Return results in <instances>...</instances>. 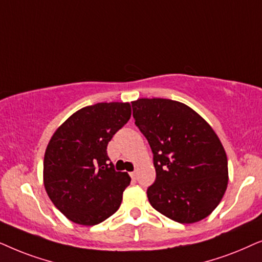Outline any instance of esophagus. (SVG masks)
<instances>
[{
  "label": "esophagus",
  "mask_w": 262,
  "mask_h": 262,
  "mask_svg": "<svg viewBox=\"0 0 262 262\" xmlns=\"http://www.w3.org/2000/svg\"><path fill=\"white\" fill-rule=\"evenodd\" d=\"M130 177H132V180H137L138 179V172L137 171H133V172H130Z\"/></svg>",
  "instance_id": "1"
}]
</instances>
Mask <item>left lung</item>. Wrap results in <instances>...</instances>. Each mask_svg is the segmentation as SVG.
I'll return each instance as SVG.
<instances>
[{"instance_id": "1", "label": "left lung", "mask_w": 262, "mask_h": 262, "mask_svg": "<svg viewBox=\"0 0 262 262\" xmlns=\"http://www.w3.org/2000/svg\"><path fill=\"white\" fill-rule=\"evenodd\" d=\"M132 106L153 153L156 181L147 189L149 204L182 224L206 218L228 187V158L217 134L176 100L141 98Z\"/></svg>"}]
</instances>
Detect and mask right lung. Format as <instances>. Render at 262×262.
Wrapping results in <instances>:
<instances>
[{"label": "right lung", "instance_id": "right-lung-1", "mask_svg": "<svg viewBox=\"0 0 262 262\" xmlns=\"http://www.w3.org/2000/svg\"><path fill=\"white\" fill-rule=\"evenodd\" d=\"M130 115L129 103H97L73 114L51 137L44 156V187L69 221L96 225L120 207L130 177L115 170L106 147Z\"/></svg>", "mask_w": 262, "mask_h": 262}]
</instances>
